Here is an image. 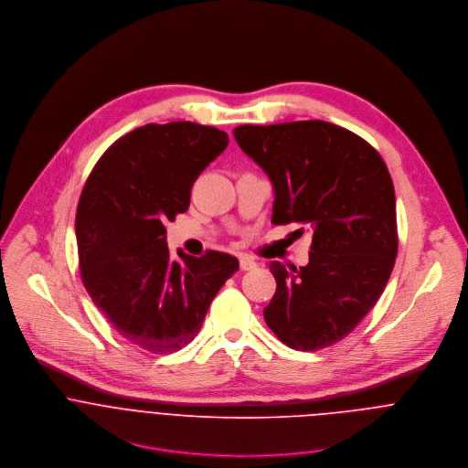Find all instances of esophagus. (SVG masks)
<instances>
[{
	"mask_svg": "<svg viewBox=\"0 0 468 468\" xmlns=\"http://www.w3.org/2000/svg\"><path fill=\"white\" fill-rule=\"evenodd\" d=\"M258 267V263L250 258V256H239V268L241 270H254V268Z\"/></svg>",
	"mask_w": 468,
	"mask_h": 468,
	"instance_id": "34e87169",
	"label": "esophagus"
}]
</instances>
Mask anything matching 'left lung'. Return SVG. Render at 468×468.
<instances>
[{"instance_id":"left-lung-1","label":"left lung","mask_w":468,"mask_h":468,"mask_svg":"<svg viewBox=\"0 0 468 468\" xmlns=\"http://www.w3.org/2000/svg\"><path fill=\"white\" fill-rule=\"evenodd\" d=\"M234 136L271 182V223L312 232L306 267L268 265L277 282L265 308L268 328L292 349L328 347L369 314L395 267L388 165L364 138L324 121L245 124Z\"/></svg>"}]
</instances>
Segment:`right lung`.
I'll return each instance as SVG.
<instances>
[{"label": "right lung", "mask_w": 468, "mask_h": 468, "mask_svg": "<svg viewBox=\"0 0 468 468\" xmlns=\"http://www.w3.org/2000/svg\"><path fill=\"white\" fill-rule=\"evenodd\" d=\"M229 136L195 122L145 124L121 136L90 173L75 216L84 288L108 323L132 344L171 353L200 332L234 256L169 254L165 223L187 210L201 171Z\"/></svg>", "instance_id": "right-lung-1"}]
</instances>
